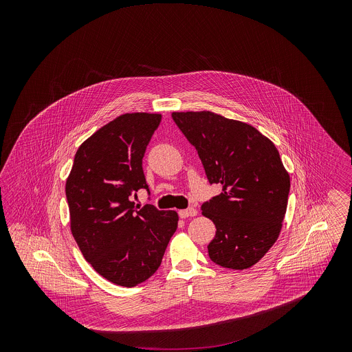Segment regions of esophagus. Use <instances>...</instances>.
<instances>
[{
	"mask_svg": "<svg viewBox=\"0 0 352 352\" xmlns=\"http://www.w3.org/2000/svg\"><path fill=\"white\" fill-rule=\"evenodd\" d=\"M198 214V211L194 208V207H188L186 210H180L179 211V215L180 218H188V217H195Z\"/></svg>",
	"mask_w": 352,
	"mask_h": 352,
	"instance_id": "1",
	"label": "esophagus"
}]
</instances>
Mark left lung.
Returning <instances> with one entry per match:
<instances>
[{"instance_id":"obj_1","label":"left lung","mask_w":352,"mask_h":352,"mask_svg":"<svg viewBox=\"0 0 352 352\" xmlns=\"http://www.w3.org/2000/svg\"><path fill=\"white\" fill-rule=\"evenodd\" d=\"M195 146L210 184L222 192L201 204L215 237L208 256L215 264L245 270L276 241L287 208L290 176L275 145L247 123L210 111L173 112Z\"/></svg>"}]
</instances>
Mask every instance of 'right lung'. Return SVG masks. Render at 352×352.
Segmentation results:
<instances>
[{
  "label": "right lung",
  "instance_id": "add662e5",
  "mask_svg": "<svg viewBox=\"0 0 352 352\" xmlns=\"http://www.w3.org/2000/svg\"><path fill=\"white\" fill-rule=\"evenodd\" d=\"M158 113H124L102 126L76 153L66 182L74 240L107 280L133 287L158 270L177 229V212L135 206L146 190L142 158Z\"/></svg>",
  "mask_w": 352,
  "mask_h": 352
}]
</instances>
